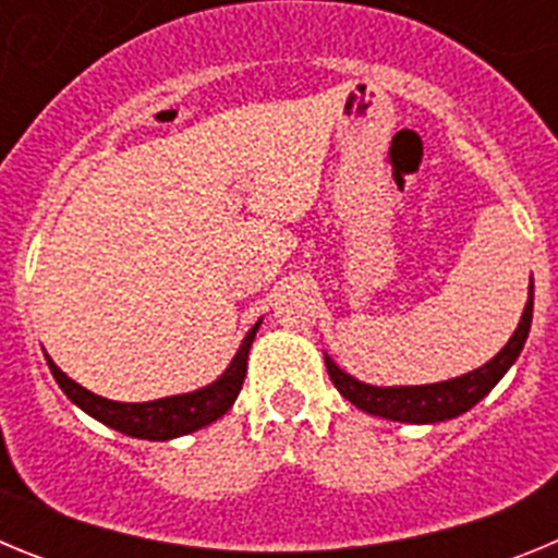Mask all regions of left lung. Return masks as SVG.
<instances>
[{
    "mask_svg": "<svg viewBox=\"0 0 558 558\" xmlns=\"http://www.w3.org/2000/svg\"><path fill=\"white\" fill-rule=\"evenodd\" d=\"M531 318H534V279L529 284V302H525L522 318L509 343L475 372L445 379V383H430V386H368L343 372L329 354H324V360H327V372L335 388L360 411L391 418V422H408V425H436V422H447V418H456L475 408L500 383L502 374L514 366V360L520 357L522 347L529 340Z\"/></svg>",
    "mask_w": 558,
    "mask_h": 558,
    "instance_id": "left-lung-1",
    "label": "left lung"
}]
</instances>
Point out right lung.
Masks as SVG:
<instances>
[{
    "label": "right lung",
    "instance_id": "1",
    "mask_svg": "<svg viewBox=\"0 0 558 558\" xmlns=\"http://www.w3.org/2000/svg\"><path fill=\"white\" fill-rule=\"evenodd\" d=\"M259 324L263 322H256L254 327L248 329V335L243 338L236 354L231 357L229 368H226L215 383L198 388V391L175 393V397L153 399V402H113V399L97 397V393L86 391L81 383L66 377V374L52 363L49 354H44V357H47L49 372H52L56 383L61 386V391L66 393L81 411H86L88 416H95L97 422L113 427V430L125 433V436L147 438V441H170V438L186 436V433H195L201 430V427L211 425V422H218V418L234 405L236 393L243 388L251 343H254Z\"/></svg>",
    "mask_w": 558,
    "mask_h": 558
}]
</instances>
